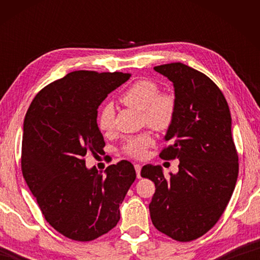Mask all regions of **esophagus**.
I'll list each match as a JSON object with an SVG mask.
<instances>
[{
	"instance_id": "esophagus-1",
	"label": "esophagus",
	"mask_w": 260,
	"mask_h": 260,
	"mask_svg": "<svg viewBox=\"0 0 260 260\" xmlns=\"http://www.w3.org/2000/svg\"><path fill=\"white\" fill-rule=\"evenodd\" d=\"M135 167V171H136V175H138V178H141V165L140 164H134Z\"/></svg>"
}]
</instances>
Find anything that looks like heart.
Here are the masks:
<instances>
[{
	"mask_svg": "<svg viewBox=\"0 0 260 260\" xmlns=\"http://www.w3.org/2000/svg\"><path fill=\"white\" fill-rule=\"evenodd\" d=\"M120 102L127 107L140 110L143 121L152 129L164 132L172 126L177 105L172 96L159 94L157 83L147 79H141L132 83L120 95ZM98 126L101 132L108 133L113 127V109L107 105L101 109L98 117ZM152 144L149 133L129 136L122 144V151L134 158L146 156L148 148Z\"/></svg>",
	"mask_w": 260,
	"mask_h": 260,
	"instance_id": "1",
	"label": "heart"
}]
</instances>
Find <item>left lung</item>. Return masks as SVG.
<instances>
[{"instance_id":"obj_1","label":"left lung","mask_w":260,"mask_h":260,"mask_svg":"<svg viewBox=\"0 0 260 260\" xmlns=\"http://www.w3.org/2000/svg\"><path fill=\"white\" fill-rule=\"evenodd\" d=\"M173 82L177 112L160 152L179 159V172L165 177L159 165H144L141 177L155 182L149 204L158 231L180 242L196 240L225 211L239 175V156L232 136V117L219 87L182 63L153 68Z\"/></svg>"}]
</instances>
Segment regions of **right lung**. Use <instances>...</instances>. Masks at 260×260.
Wrapping results in <instances>:
<instances>
[{
  "mask_svg": "<svg viewBox=\"0 0 260 260\" xmlns=\"http://www.w3.org/2000/svg\"><path fill=\"white\" fill-rule=\"evenodd\" d=\"M129 73L74 71L39 91L26 112L21 172L43 217L61 235L93 241L120 219L119 205L134 182L132 162L102 172L87 169V153L103 151L98 109Z\"/></svg>",
  "mask_w": 260,
  "mask_h": 260,
  "instance_id": "right-lung-1",
  "label": "right lung"
}]
</instances>
